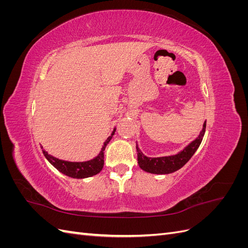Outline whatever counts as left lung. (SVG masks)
<instances>
[{"instance_id":"left-lung-1","label":"left lung","mask_w":248,"mask_h":248,"mask_svg":"<svg viewBox=\"0 0 248 248\" xmlns=\"http://www.w3.org/2000/svg\"><path fill=\"white\" fill-rule=\"evenodd\" d=\"M205 131L206 121L202 124V128L200 131L199 136L192 141H190L186 147H184V149H182L181 151H179L177 154L174 155L161 157H148L141 152V150L137 144L138 163L140 168L142 170L150 172V174L156 175H168L180 170L188 162V160L191 158V156L196 153L202 140V138H204Z\"/></svg>"}]
</instances>
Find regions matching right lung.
<instances>
[{"instance_id": "add662e5", "label": "right lung", "mask_w": 248, "mask_h": 248, "mask_svg": "<svg viewBox=\"0 0 248 248\" xmlns=\"http://www.w3.org/2000/svg\"><path fill=\"white\" fill-rule=\"evenodd\" d=\"M115 132H116V127L114 128V130H112L110 136L106 140V141L103 142L99 154L96 157H94L93 159H90L87 161L73 162V161L62 160L48 154L46 150L43 149L42 146H41V149L44 156H46V158L48 160V162L52 167H55L60 172H62V174L68 176L70 178L85 179V178L95 176L101 171L104 164V149H106L107 145L110 141L111 138L114 137Z\"/></svg>"}]
</instances>
